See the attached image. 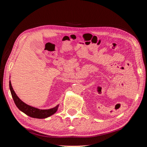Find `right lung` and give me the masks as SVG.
I'll use <instances>...</instances> for the list:
<instances>
[{"label": "right lung", "instance_id": "right-lung-1", "mask_svg": "<svg viewBox=\"0 0 147 147\" xmlns=\"http://www.w3.org/2000/svg\"><path fill=\"white\" fill-rule=\"evenodd\" d=\"M9 86L11 96L17 107L18 108L19 110H21V112H23L26 115H28L30 117L38 119L46 118L55 113L56 112V111L57 110V109H58L59 105H57L55 107L50 109L42 110L38 109L37 108H35L34 107L26 104L24 102L22 101L16 95L15 92L13 90L10 80L9 82Z\"/></svg>", "mask_w": 147, "mask_h": 147}]
</instances>
